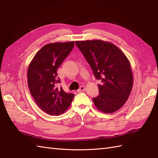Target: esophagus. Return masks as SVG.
<instances>
[{
  "label": "esophagus",
  "instance_id": "esophagus-1",
  "mask_svg": "<svg viewBox=\"0 0 158 158\" xmlns=\"http://www.w3.org/2000/svg\"><path fill=\"white\" fill-rule=\"evenodd\" d=\"M85 89H86V88H85V86H81V88H80L78 90H77V92H81L85 91Z\"/></svg>",
  "mask_w": 158,
  "mask_h": 158
}]
</instances>
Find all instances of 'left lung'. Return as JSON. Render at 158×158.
<instances>
[{
    "label": "left lung",
    "mask_w": 158,
    "mask_h": 158,
    "mask_svg": "<svg viewBox=\"0 0 158 158\" xmlns=\"http://www.w3.org/2000/svg\"><path fill=\"white\" fill-rule=\"evenodd\" d=\"M91 66L97 79L99 95L93 98L96 108L113 113L124 105L133 87V74L129 60L116 45L102 40L75 41Z\"/></svg>",
    "instance_id": "1"
}]
</instances>
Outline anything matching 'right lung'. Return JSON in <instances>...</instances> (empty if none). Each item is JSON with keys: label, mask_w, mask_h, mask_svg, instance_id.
I'll return each mask as SVG.
<instances>
[{"label": "right lung", "mask_w": 158, "mask_h": 158, "mask_svg": "<svg viewBox=\"0 0 158 158\" xmlns=\"http://www.w3.org/2000/svg\"><path fill=\"white\" fill-rule=\"evenodd\" d=\"M75 42L52 43L44 45L30 63L28 88L36 105L51 115H60L68 109L74 94L59 88L57 70L71 52Z\"/></svg>", "instance_id": "1"}]
</instances>
